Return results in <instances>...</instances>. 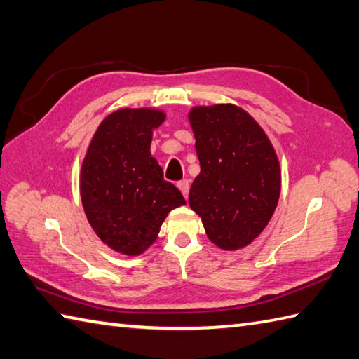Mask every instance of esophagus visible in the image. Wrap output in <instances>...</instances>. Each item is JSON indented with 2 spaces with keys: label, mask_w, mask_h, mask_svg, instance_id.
<instances>
[{
  "label": "esophagus",
  "mask_w": 359,
  "mask_h": 359,
  "mask_svg": "<svg viewBox=\"0 0 359 359\" xmlns=\"http://www.w3.org/2000/svg\"><path fill=\"white\" fill-rule=\"evenodd\" d=\"M178 189L182 192V195H184V198H187L189 196V189H190V182L189 180H182L178 182Z\"/></svg>",
  "instance_id": "esophagus-1"
}]
</instances>
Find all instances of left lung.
<instances>
[{"instance_id": "left-lung-1", "label": "left lung", "mask_w": 359, "mask_h": 359, "mask_svg": "<svg viewBox=\"0 0 359 359\" xmlns=\"http://www.w3.org/2000/svg\"><path fill=\"white\" fill-rule=\"evenodd\" d=\"M201 172L189 192L212 243L226 251L251 243L271 220L280 196V165L271 141L232 104L189 111Z\"/></svg>"}]
</instances>
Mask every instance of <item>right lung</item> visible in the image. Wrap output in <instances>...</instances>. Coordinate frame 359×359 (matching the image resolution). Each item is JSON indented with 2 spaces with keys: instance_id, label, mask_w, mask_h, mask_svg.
Returning a JSON list of instances; mask_svg holds the SVG:
<instances>
[{
  "instance_id": "add662e5",
  "label": "right lung",
  "mask_w": 359,
  "mask_h": 359,
  "mask_svg": "<svg viewBox=\"0 0 359 359\" xmlns=\"http://www.w3.org/2000/svg\"><path fill=\"white\" fill-rule=\"evenodd\" d=\"M164 119L156 108H121L100 122L86 150L80 172L85 215L116 252L142 254L169 212L186 204L150 153L153 130Z\"/></svg>"
}]
</instances>
